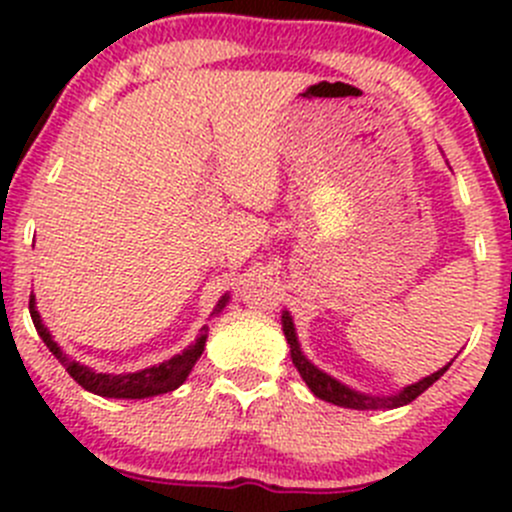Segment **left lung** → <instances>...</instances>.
<instances>
[{
    "mask_svg": "<svg viewBox=\"0 0 512 512\" xmlns=\"http://www.w3.org/2000/svg\"><path fill=\"white\" fill-rule=\"evenodd\" d=\"M282 329H285V337H287V344H289V352H292V364L297 366L299 376L304 379V384L312 389V394L317 396V399L322 401H329V404L334 406H344V409H396V406H406L411 404V401L418 399V396L423 394V391L428 389L431 384H436L438 379H441L443 374H446L448 366H443V369H438L436 374L426 376V379L416 381V384L406 386L404 391H399V394L394 396H369V394H359V391L349 389V386L339 384L337 379H332L329 374H324V371H319L317 366L312 364V361L307 359V356L302 354V349H299V342H297V334H294V324H292V317H289V312L282 314Z\"/></svg>",
    "mask_w": 512,
    "mask_h": 512,
    "instance_id": "obj_1",
    "label": "left lung"
}]
</instances>
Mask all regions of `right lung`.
Returning a JSON list of instances; mask_svg holds the SVG:
<instances>
[{
    "instance_id": "right-lung-1",
    "label": "right lung",
    "mask_w": 512,
    "mask_h": 512,
    "mask_svg": "<svg viewBox=\"0 0 512 512\" xmlns=\"http://www.w3.org/2000/svg\"><path fill=\"white\" fill-rule=\"evenodd\" d=\"M227 297H223L215 307V312L225 307ZM34 294L29 297V312H32V322L39 332V337L44 339V344L49 347V352L56 356V359L64 364V369L69 371L71 379L76 381L79 386H84L86 391L98 396H106V399H148V396H158V394H168V391L178 389L185 379H188L190 369L195 366V361L200 359L205 349V339H208V327H203L200 337L195 339V344H190L183 354H175L173 359L163 361V364L151 366V369L136 371V374H98V371L89 369V366L79 364V361L69 359L64 352H61L59 344L51 339L49 329L44 327L41 322L39 312L34 307Z\"/></svg>"
}]
</instances>
